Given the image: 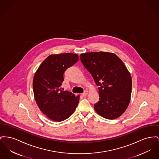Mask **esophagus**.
Wrapping results in <instances>:
<instances>
[{
	"instance_id": "esophagus-1",
	"label": "esophagus",
	"mask_w": 159,
	"mask_h": 159,
	"mask_svg": "<svg viewBox=\"0 0 159 159\" xmlns=\"http://www.w3.org/2000/svg\"><path fill=\"white\" fill-rule=\"evenodd\" d=\"M88 91H85L84 93H82V95L84 97H85V96H86L88 95Z\"/></svg>"
}]
</instances>
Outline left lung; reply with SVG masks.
Wrapping results in <instances>:
<instances>
[{"mask_svg": "<svg viewBox=\"0 0 159 159\" xmlns=\"http://www.w3.org/2000/svg\"><path fill=\"white\" fill-rule=\"evenodd\" d=\"M80 59L99 86V101L93 106L95 112L109 120L120 117L130 101L132 81L127 67L109 52L82 53Z\"/></svg>", "mask_w": 159, "mask_h": 159, "instance_id": "1", "label": "left lung"}]
</instances>
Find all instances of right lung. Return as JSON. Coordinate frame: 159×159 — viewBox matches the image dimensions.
Listing matches in <instances>:
<instances>
[{
  "mask_svg": "<svg viewBox=\"0 0 159 159\" xmlns=\"http://www.w3.org/2000/svg\"><path fill=\"white\" fill-rule=\"evenodd\" d=\"M79 60L77 54L50 55L41 63L33 79V91L40 111L51 120L60 122L75 111L80 95L62 89L64 73Z\"/></svg>",
  "mask_w": 159,
  "mask_h": 159,
  "instance_id": "add662e5",
  "label": "right lung"
}]
</instances>
